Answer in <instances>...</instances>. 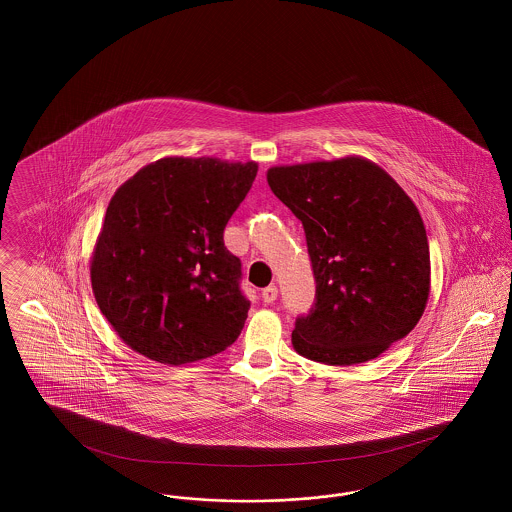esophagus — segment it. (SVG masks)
Wrapping results in <instances>:
<instances>
[{
    "instance_id": "esophagus-1",
    "label": "esophagus",
    "mask_w": 512,
    "mask_h": 512,
    "mask_svg": "<svg viewBox=\"0 0 512 512\" xmlns=\"http://www.w3.org/2000/svg\"><path fill=\"white\" fill-rule=\"evenodd\" d=\"M276 297H278V288L276 286H268L265 288L263 292H261V299H263V303H274L276 301Z\"/></svg>"
}]
</instances>
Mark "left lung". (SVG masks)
<instances>
[{
	"label": "left lung",
	"instance_id": "left-lung-1",
	"mask_svg": "<svg viewBox=\"0 0 512 512\" xmlns=\"http://www.w3.org/2000/svg\"><path fill=\"white\" fill-rule=\"evenodd\" d=\"M267 182L303 222L317 280V303L297 318L293 349L351 366L405 338L430 297L428 236L407 192L359 155L270 167Z\"/></svg>",
	"mask_w": 512,
	"mask_h": 512
}]
</instances>
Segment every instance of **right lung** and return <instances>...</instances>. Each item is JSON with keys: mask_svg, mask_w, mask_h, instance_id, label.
Returning a JSON list of instances; mask_svg holds the SVG:
<instances>
[{"mask_svg": "<svg viewBox=\"0 0 512 512\" xmlns=\"http://www.w3.org/2000/svg\"><path fill=\"white\" fill-rule=\"evenodd\" d=\"M259 165L163 157L111 197L90 257L99 311L132 351L180 366L230 347L249 301L224 226Z\"/></svg>", "mask_w": 512, "mask_h": 512, "instance_id": "1", "label": "right lung"}]
</instances>
